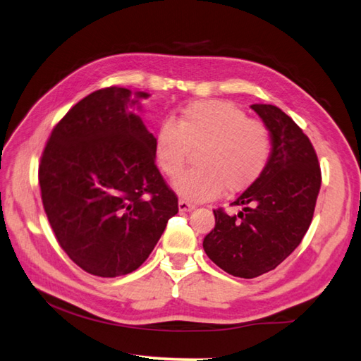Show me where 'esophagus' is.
<instances>
[{
    "instance_id": "esophagus-1",
    "label": "esophagus",
    "mask_w": 361,
    "mask_h": 361,
    "mask_svg": "<svg viewBox=\"0 0 361 361\" xmlns=\"http://www.w3.org/2000/svg\"><path fill=\"white\" fill-rule=\"evenodd\" d=\"M195 208V204H192V203H189V202H186V200H181L178 202V209L181 211V212H188V211H192Z\"/></svg>"
}]
</instances>
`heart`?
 <instances>
[{"label": "heart", "mask_w": 361, "mask_h": 361, "mask_svg": "<svg viewBox=\"0 0 361 361\" xmlns=\"http://www.w3.org/2000/svg\"><path fill=\"white\" fill-rule=\"evenodd\" d=\"M197 166L181 175L173 188L192 202L216 198L221 189L237 194L264 173L273 153L270 130L234 104L198 101L181 111L178 124L161 122L155 136V155L161 171L175 178L185 169L190 152Z\"/></svg>", "instance_id": "heart-1"}]
</instances>
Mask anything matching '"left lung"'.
I'll use <instances>...</instances> for the list:
<instances>
[{
  "instance_id": "1",
  "label": "left lung",
  "mask_w": 361,
  "mask_h": 361,
  "mask_svg": "<svg viewBox=\"0 0 361 361\" xmlns=\"http://www.w3.org/2000/svg\"><path fill=\"white\" fill-rule=\"evenodd\" d=\"M273 140L260 178L233 202L237 216L219 208L203 248L214 264L237 278L252 279L274 270L301 243L312 224L321 188L317 152L295 121L274 105H251Z\"/></svg>"
}]
</instances>
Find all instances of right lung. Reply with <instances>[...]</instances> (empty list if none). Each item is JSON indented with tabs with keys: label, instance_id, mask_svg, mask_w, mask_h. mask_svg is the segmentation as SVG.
Listing matches in <instances>:
<instances>
[{
	"label": "right lung",
	"instance_id": "add662e5",
	"mask_svg": "<svg viewBox=\"0 0 361 361\" xmlns=\"http://www.w3.org/2000/svg\"><path fill=\"white\" fill-rule=\"evenodd\" d=\"M149 94L97 90L54 127L38 166L42 202L60 247L90 274L135 271L178 198L155 164V136L128 109Z\"/></svg>",
	"mask_w": 361,
	"mask_h": 361
}]
</instances>
